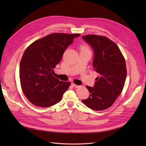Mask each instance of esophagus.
Segmentation results:
<instances>
[{"label":"esophagus","mask_w":146,"mask_h":146,"mask_svg":"<svg viewBox=\"0 0 146 146\" xmlns=\"http://www.w3.org/2000/svg\"><path fill=\"white\" fill-rule=\"evenodd\" d=\"M72 85L74 88H79V87H80V86H79V85H76V84H74V83H72Z\"/></svg>","instance_id":"esophagus-1"}]
</instances>
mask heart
Instances as JSON below:
<instances>
[{"label":"heart","instance_id":"1","mask_svg":"<svg viewBox=\"0 0 146 146\" xmlns=\"http://www.w3.org/2000/svg\"><path fill=\"white\" fill-rule=\"evenodd\" d=\"M81 49H82V50H88V48L86 47H85V46H83V47H81Z\"/></svg>","mask_w":146,"mask_h":146}]
</instances>
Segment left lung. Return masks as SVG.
Segmentation results:
<instances>
[{"mask_svg":"<svg viewBox=\"0 0 146 146\" xmlns=\"http://www.w3.org/2000/svg\"><path fill=\"white\" fill-rule=\"evenodd\" d=\"M82 38L93 49L92 65L99 74L94 87L86 86L90 95L82 102L93 110H104L112 105L123 89L125 61L119 47L108 38L96 35Z\"/></svg>","mask_w":146,"mask_h":146,"instance_id":"left-lung-1","label":"left lung"}]
</instances>
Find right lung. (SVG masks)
I'll return each mask as SVG.
<instances>
[{"label":"right lung","instance_id":"1","mask_svg":"<svg viewBox=\"0 0 146 146\" xmlns=\"http://www.w3.org/2000/svg\"><path fill=\"white\" fill-rule=\"evenodd\" d=\"M80 34L53 33L34 41L23 54L19 78L23 92L33 104L49 107L59 102L70 82L54 77L53 68Z\"/></svg>","mask_w":146,"mask_h":146}]
</instances>
